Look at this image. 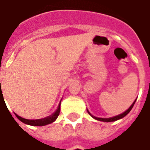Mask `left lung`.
I'll use <instances>...</instances> for the list:
<instances>
[{
    "label": "left lung",
    "instance_id": "obj_1",
    "mask_svg": "<svg viewBox=\"0 0 150 150\" xmlns=\"http://www.w3.org/2000/svg\"><path fill=\"white\" fill-rule=\"evenodd\" d=\"M135 102H136V100L134 101L133 103H132V105H131L129 107V109L128 110H127L126 111L123 112L122 114H121V115H117V116H115V117H112V118H109V119H101V118H97V117H94V116H93V115L90 114L89 112H88V114H89L93 118H94L95 119H97V120H99V121H103V122H113V121H116V120H118V119H122V118H123V117H125L128 113H129L130 111H131V110L132 109V107H133L134 104H135Z\"/></svg>",
    "mask_w": 150,
    "mask_h": 150
}]
</instances>
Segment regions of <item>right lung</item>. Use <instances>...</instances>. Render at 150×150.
<instances>
[{"label": "right lung", "mask_w": 150, "mask_h": 150, "mask_svg": "<svg viewBox=\"0 0 150 150\" xmlns=\"http://www.w3.org/2000/svg\"><path fill=\"white\" fill-rule=\"evenodd\" d=\"M59 114H60V105H59L57 110L53 115L42 119H35V120L34 119H26L22 118L20 116H18L16 114H15V115H16L17 118L19 119L21 122H24L26 124H28V125H31V126H45V125H47V124H50L51 122H54L57 119V117H58Z\"/></svg>", "instance_id": "add662e5"}]
</instances>
